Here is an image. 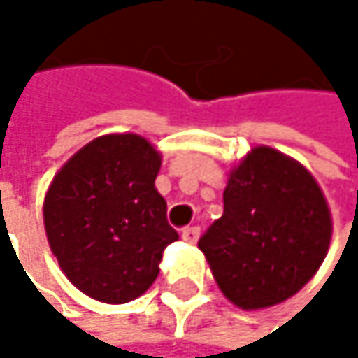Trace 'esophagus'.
Returning <instances> with one entry per match:
<instances>
[{
  "instance_id": "obj_1",
  "label": "esophagus",
  "mask_w": 358,
  "mask_h": 358,
  "mask_svg": "<svg viewBox=\"0 0 358 358\" xmlns=\"http://www.w3.org/2000/svg\"><path fill=\"white\" fill-rule=\"evenodd\" d=\"M180 236H182V241H184V243L194 245V243L199 241V228H196V226H192V228H184V230L180 232Z\"/></svg>"
}]
</instances>
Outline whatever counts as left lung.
I'll list each match as a JSON object with an SVG mask.
<instances>
[{"instance_id":"8db88e82","label":"left lung","mask_w":358,"mask_h":358,"mask_svg":"<svg viewBox=\"0 0 358 358\" xmlns=\"http://www.w3.org/2000/svg\"><path fill=\"white\" fill-rule=\"evenodd\" d=\"M331 241L322 186L296 159L257 145L228 174L224 215L199 241L222 294L243 311L280 305L320 269Z\"/></svg>"}]
</instances>
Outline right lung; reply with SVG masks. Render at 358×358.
I'll return each mask as SVG.
<instances>
[{
	"label": "right lung",
	"mask_w": 358,
	"mask_h": 358,
	"mask_svg": "<svg viewBox=\"0 0 358 358\" xmlns=\"http://www.w3.org/2000/svg\"><path fill=\"white\" fill-rule=\"evenodd\" d=\"M162 153L141 134H103L53 176L43 201L47 243L87 296L122 305L145 294L178 232L155 178Z\"/></svg>",
	"instance_id": "obj_1"
}]
</instances>
